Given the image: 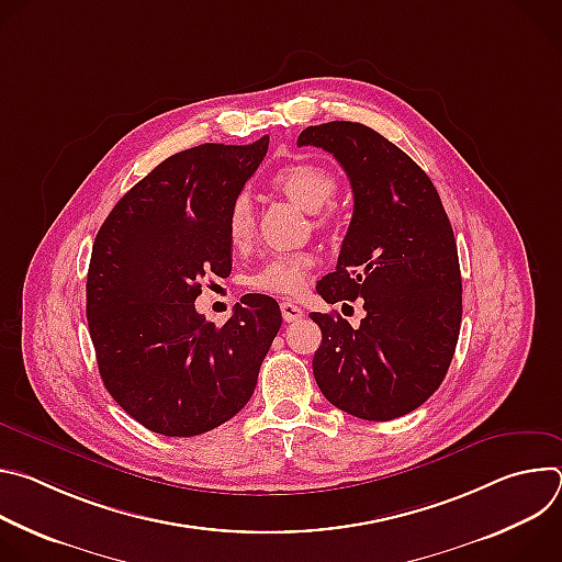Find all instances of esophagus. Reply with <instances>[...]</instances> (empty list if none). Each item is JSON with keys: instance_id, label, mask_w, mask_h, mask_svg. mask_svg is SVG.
I'll list each match as a JSON object with an SVG mask.
<instances>
[{"instance_id": "34e87169", "label": "esophagus", "mask_w": 562, "mask_h": 562, "mask_svg": "<svg viewBox=\"0 0 562 562\" xmlns=\"http://www.w3.org/2000/svg\"><path fill=\"white\" fill-rule=\"evenodd\" d=\"M280 308H282V317H284V323H297V319L304 315V311H302L297 304L289 302V300L280 302Z\"/></svg>"}]
</instances>
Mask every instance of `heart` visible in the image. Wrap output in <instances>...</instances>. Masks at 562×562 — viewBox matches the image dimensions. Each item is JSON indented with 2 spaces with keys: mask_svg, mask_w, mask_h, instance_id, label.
Masks as SVG:
<instances>
[{
  "mask_svg": "<svg viewBox=\"0 0 562 562\" xmlns=\"http://www.w3.org/2000/svg\"><path fill=\"white\" fill-rule=\"evenodd\" d=\"M273 189L284 193L291 202H295L306 213L323 211L338 193L336 176L313 162H293L282 167L271 178ZM325 215H319V222ZM254 231V206L249 195H237L226 213V235L231 247L239 249L249 243ZM311 260L300 254H280L269 258L258 271L251 273V286L269 293L293 295L304 286V278Z\"/></svg>",
  "mask_w": 562,
  "mask_h": 562,
  "instance_id": "heart-1",
  "label": "heart"
}]
</instances>
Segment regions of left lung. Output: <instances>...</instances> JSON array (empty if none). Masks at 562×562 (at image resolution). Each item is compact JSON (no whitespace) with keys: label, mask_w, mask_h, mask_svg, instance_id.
<instances>
[{"label":"left lung","mask_w":562,"mask_h":562,"mask_svg":"<svg viewBox=\"0 0 562 562\" xmlns=\"http://www.w3.org/2000/svg\"><path fill=\"white\" fill-rule=\"evenodd\" d=\"M297 146L331 153L353 191L338 267L315 289L329 304L362 297L367 311L358 329L311 313L323 331L315 382L356 418H400L440 386L456 351L462 280L451 222L429 176L364 124L308 126Z\"/></svg>","instance_id":"8db88e82"}]
</instances>
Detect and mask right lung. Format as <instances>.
I'll return each instance as SVG.
<instances>
[{
    "instance_id": "add662e5",
    "label": "right lung",
    "mask_w": 562,
    "mask_h": 562,
    "mask_svg": "<svg viewBox=\"0 0 562 562\" xmlns=\"http://www.w3.org/2000/svg\"><path fill=\"white\" fill-rule=\"evenodd\" d=\"M269 148L200 144L139 180L93 243L87 317L100 375L146 429L189 438L231 420L258 384L282 313L249 293L222 327L195 311L206 276L228 278L226 213Z\"/></svg>"
}]
</instances>
